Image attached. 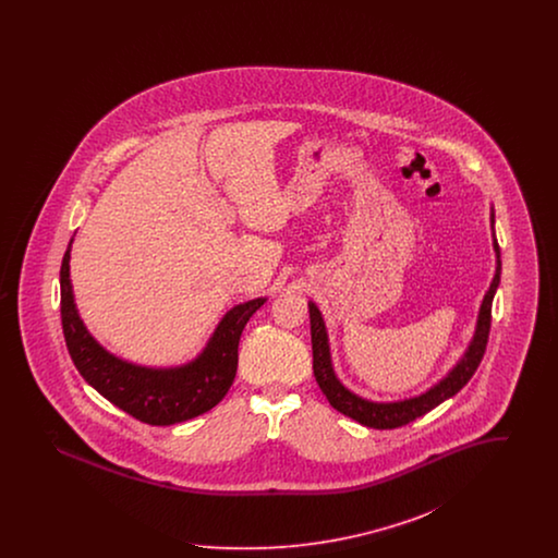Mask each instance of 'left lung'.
Returning <instances> with one entry per match:
<instances>
[{
	"label": "left lung",
	"mask_w": 558,
	"mask_h": 558,
	"mask_svg": "<svg viewBox=\"0 0 558 558\" xmlns=\"http://www.w3.org/2000/svg\"><path fill=\"white\" fill-rule=\"evenodd\" d=\"M492 234H494V251H496V274L489 284V291L485 292L481 310H478L477 328L466 347L460 362L444 376L437 385L426 389L425 393L416 398L399 399V401H371L360 398L353 391H349L345 385L337 378L332 360H330V345L326 335V324L319 314L318 305L310 301V324H312V349H314V376L318 380L322 393L330 401L335 410L345 414L349 418L357 421L360 425L371 428H398L416 421L418 416H425L433 408L444 403L446 399L453 398L475 374L483 360L485 345L489 339V324H492V301L496 289L500 284V246L494 232V211H492Z\"/></svg>",
	"instance_id": "8db88e82"
}]
</instances>
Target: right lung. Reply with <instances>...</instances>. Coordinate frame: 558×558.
Masks as SVG:
<instances>
[{
	"instance_id": "obj_1",
	"label": "right lung",
	"mask_w": 558,
	"mask_h": 558,
	"mask_svg": "<svg viewBox=\"0 0 558 558\" xmlns=\"http://www.w3.org/2000/svg\"><path fill=\"white\" fill-rule=\"evenodd\" d=\"M71 244L73 239L60 266V316L64 341L81 376L102 398L146 425H178L217 405L236 376L240 335L266 299L234 305L217 324L207 347L184 366H137L107 351L80 318L71 284Z\"/></svg>"
}]
</instances>
